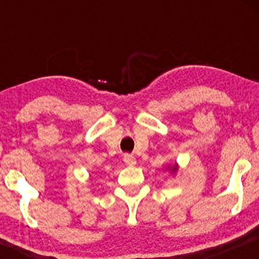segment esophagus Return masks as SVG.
<instances>
[{"mask_svg": "<svg viewBox=\"0 0 259 259\" xmlns=\"http://www.w3.org/2000/svg\"><path fill=\"white\" fill-rule=\"evenodd\" d=\"M124 162H125V164H127V165H135L136 164L135 157L132 156V154H125V156H124Z\"/></svg>", "mask_w": 259, "mask_h": 259, "instance_id": "34e87169", "label": "esophagus"}]
</instances>
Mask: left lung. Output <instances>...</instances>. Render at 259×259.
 Segmentation results:
<instances>
[{"mask_svg":"<svg viewBox=\"0 0 259 259\" xmlns=\"http://www.w3.org/2000/svg\"><path fill=\"white\" fill-rule=\"evenodd\" d=\"M178 168H179V165H178V163H174L173 165H168L167 167V170L170 171V174H175L178 171Z\"/></svg>","mask_w":259,"mask_h":259,"instance_id":"8db88e82","label":"left lung"}]
</instances>
